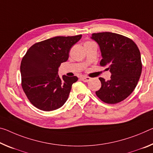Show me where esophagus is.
<instances>
[{
	"label": "esophagus",
	"mask_w": 153,
	"mask_h": 153,
	"mask_svg": "<svg viewBox=\"0 0 153 153\" xmlns=\"http://www.w3.org/2000/svg\"><path fill=\"white\" fill-rule=\"evenodd\" d=\"M81 79L84 82H88L91 80V77H82Z\"/></svg>",
	"instance_id": "obj_1"
}]
</instances>
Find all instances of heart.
<instances>
[{"mask_svg":"<svg viewBox=\"0 0 153 153\" xmlns=\"http://www.w3.org/2000/svg\"><path fill=\"white\" fill-rule=\"evenodd\" d=\"M86 43H89V42H86Z\"/></svg>","mask_w":153,"mask_h":153,"instance_id":"b5f03b06","label":"heart"}]
</instances>
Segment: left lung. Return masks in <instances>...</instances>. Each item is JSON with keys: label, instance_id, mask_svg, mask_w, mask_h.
I'll list each match as a JSON object with an SVG mask.
<instances>
[{"label": "left lung", "instance_id": "1", "mask_svg": "<svg viewBox=\"0 0 153 153\" xmlns=\"http://www.w3.org/2000/svg\"><path fill=\"white\" fill-rule=\"evenodd\" d=\"M91 39L99 45L100 65L108 66L111 74L108 81L99 77L101 87L96 91L97 96L106 103H119L132 93L141 76L140 50L131 39L116 33H93Z\"/></svg>", "mask_w": 153, "mask_h": 153}]
</instances>
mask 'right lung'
<instances>
[{"instance_id": "1", "label": "right lung", "mask_w": 153, "mask_h": 153, "mask_svg": "<svg viewBox=\"0 0 153 153\" xmlns=\"http://www.w3.org/2000/svg\"><path fill=\"white\" fill-rule=\"evenodd\" d=\"M81 38L82 35L50 38L35 43L26 52L20 65L22 86L36 108L52 111L67 101L72 84L78 78H60L59 67L68 60L71 48Z\"/></svg>"}]
</instances>
